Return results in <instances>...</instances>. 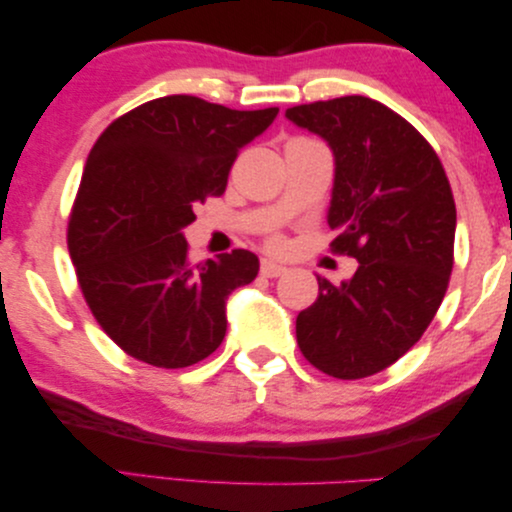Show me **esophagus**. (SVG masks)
I'll return each instance as SVG.
<instances>
[{
    "label": "esophagus",
    "instance_id": "34e87169",
    "mask_svg": "<svg viewBox=\"0 0 512 512\" xmlns=\"http://www.w3.org/2000/svg\"><path fill=\"white\" fill-rule=\"evenodd\" d=\"M286 270H288L286 265L276 263V261H272V258H263L261 261V274L267 276V279H276V276L286 274Z\"/></svg>",
    "mask_w": 512,
    "mask_h": 512
}]
</instances>
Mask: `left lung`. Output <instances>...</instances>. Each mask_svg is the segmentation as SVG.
<instances>
[{"instance_id": "1", "label": "left lung", "mask_w": 512, "mask_h": 512, "mask_svg": "<svg viewBox=\"0 0 512 512\" xmlns=\"http://www.w3.org/2000/svg\"><path fill=\"white\" fill-rule=\"evenodd\" d=\"M286 117L333 152L331 247L358 261L338 286L317 274L320 295L297 315L299 349L324 374L363 379L404 356L438 313L454 267V195L420 131L370 97Z\"/></svg>"}]
</instances>
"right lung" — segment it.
Here are the masks:
<instances>
[{
	"label": "right lung",
	"instance_id": "right-lung-1",
	"mask_svg": "<svg viewBox=\"0 0 512 512\" xmlns=\"http://www.w3.org/2000/svg\"><path fill=\"white\" fill-rule=\"evenodd\" d=\"M276 113L161 97L117 117L90 149L67 247L92 315L129 356L179 370L222 345L226 299L261 263L236 249L192 265L183 229Z\"/></svg>",
	"mask_w": 512,
	"mask_h": 512
}]
</instances>
